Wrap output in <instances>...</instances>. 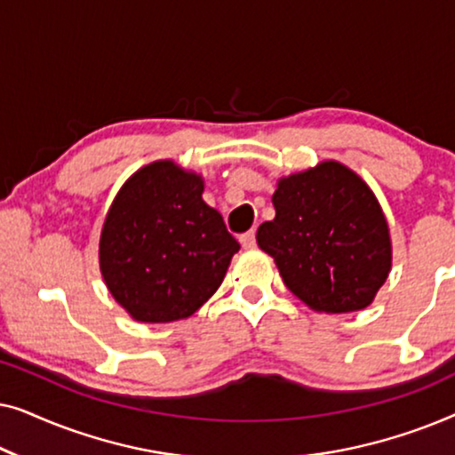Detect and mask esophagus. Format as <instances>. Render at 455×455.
I'll list each match as a JSON object with an SVG mask.
<instances>
[{"label":"esophagus","mask_w":455,"mask_h":455,"mask_svg":"<svg viewBox=\"0 0 455 455\" xmlns=\"http://www.w3.org/2000/svg\"><path fill=\"white\" fill-rule=\"evenodd\" d=\"M240 244L244 248H254L257 246V232L254 229H248L246 234L240 235Z\"/></svg>","instance_id":"1"}]
</instances>
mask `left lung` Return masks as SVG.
I'll return each mask as SVG.
<instances>
[{"instance_id":"1","label":"left lung","mask_w":455,"mask_h":455,"mask_svg":"<svg viewBox=\"0 0 455 455\" xmlns=\"http://www.w3.org/2000/svg\"><path fill=\"white\" fill-rule=\"evenodd\" d=\"M273 207L257 242L291 294L319 313L369 307L391 269L389 228L369 186L325 161L279 180Z\"/></svg>"}]
</instances>
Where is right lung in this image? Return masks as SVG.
Instances as JSON below:
<instances>
[{"mask_svg":"<svg viewBox=\"0 0 455 455\" xmlns=\"http://www.w3.org/2000/svg\"><path fill=\"white\" fill-rule=\"evenodd\" d=\"M240 251L223 217L203 201V180L155 161L122 186L105 217L99 263L111 296L142 323L196 313Z\"/></svg>","mask_w":455,"mask_h":455,"instance_id":"add662e5","label":"right lung"}]
</instances>
